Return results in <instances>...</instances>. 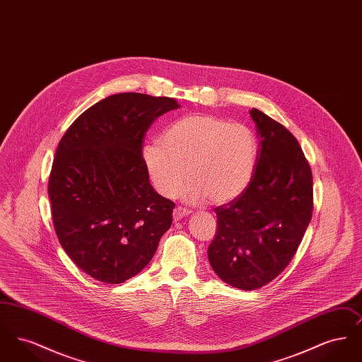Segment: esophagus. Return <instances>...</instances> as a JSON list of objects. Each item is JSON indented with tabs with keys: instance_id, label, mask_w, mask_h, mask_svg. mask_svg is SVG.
I'll return each instance as SVG.
<instances>
[{
	"instance_id": "obj_1",
	"label": "esophagus",
	"mask_w": 362,
	"mask_h": 362,
	"mask_svg": "<svg viewBox=\"0 0 362 362\" xmlns=\"http://www.w3.org/2000/svg\"><path fill=\"white\" fill-rule=\"evenodd\" d=\"M189 210H186V209H183V207L177 206L173 209V220H175V221H179V220H182L183 217H186V216H189Z\"/></svg>"
}]
</instances>
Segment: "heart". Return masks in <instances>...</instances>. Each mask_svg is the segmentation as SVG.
<instances>
[{
  "instance_id": "obj_1",
  "label": "heart",
  "mask_w": 362,
  "mask_h": 362,
  "mask_svg": "<svg viewBox=\"0 0 362 362\" xmlns=\"http://www.w3.org/2000/svg\"><path fill=\"white\" fill-rule=\"evenodd\" d=\"M146 173L163 197H173L185 177L180 197L189 204L209 199L225 205L238 199L252 180L258 139L245 124L194 114L171 123L160 138L142 146Z\"/></svg>"
}]
</instances>
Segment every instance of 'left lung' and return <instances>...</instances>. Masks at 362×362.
I'll return each instance as SVG.
<instances>
[{"label":"left lung","instance_id":"obj_1","mask_svg":"<svg viewBox=\"0 0 362 362\" xmlns=\"http://www.w3.org/2000/svg\"><path fill=\"white\" fill-rule=\"evenodd\" d=\"M250 115L260 139L257 168L238 199L216 209L217 232L207 248L214 273L241 291L259 289L285 270L313 209L312 173L298 141L257 108Z\"/></svg>","mask_w":362,"mask_h":362}]
</instances>
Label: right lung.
<instances>
[{"instance_id":"add662e5","label":"right lung","mask_w":362,"mask_h":362,"mask_svg":"<svg viewBox=\"0 0 362 362\" xmlns=\"http://www.w3.org/2000/svg\"><path fill=\"white\" fill-rule=\"evenodd\" d=\"M173 98L117 93L71 123L49 179L55 233L86 274L122 284L153 258L173 225V201L156 192L142 161L152 123L179 108Z\"/></svg>"}]
</instances>
